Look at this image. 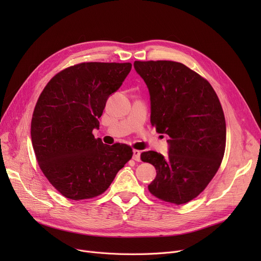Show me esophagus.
I'll list each match as a JSON object with an SVG mask.
<instances>
[{"label":"esophagus","instance_id":"1","mask_svg":"<svg viewBox=\"0 0 261 261\" xmlns=\"http://www.w3.org/2000/svg\"><path fill=\"white\" fill-rule=\"evenodd\" d=\"M132 159L136 162H140L141 161V151H139V150H133V155H132Z\"/></svg>","mask_w":261,"mask_h":261}]
</instances>
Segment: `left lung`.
<instances>
[{"mask_svg": "<svg viewBox=\"0 0 261 261\" xmlns=\"http://www.w3.org/2000/svg\"><path fill=\"white\" fill-rule=\"evenodd\" d=\"M134 68L150 95V121L167 134L168 154H141L152 164L155 179L148 185L154 197L176 205L195 199L221 165L226 142L224 113L207 80L174 61H135Z\"/></svg>", "mask_w": 261, "mask_h": 261, "instance_id": "1", "label": "left lung"}]
</instances>
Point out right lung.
<instances>
[{
  "mask_svg": "<svg viewBox=\"0 0 261 261\" xmlns=\"http://www.w3.org/2000/svg\"><path fill=\"white\" fill-rule=\"evenodd\" d=\"M131 63L87 62L54 76L32 119V143L39 166L49 183L72 200L97 197L132 158L125 144L106 145L92 131L110 95L131 71Z\"/></svg>",
  "mask_w": 261,
  "mask_h": 261,
  "instance_id": "add662e5",
  "label": "right lung"
}]
</instances>
